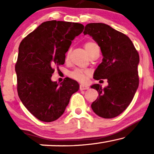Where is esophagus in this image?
Returning a JSON list of instances; mask_svg holds the SVG:
<instances>
[{
  "mask_svg": "<svg viewBox=\"0 0 154 154\" xmlns=\"http://www.w3.org/2000/svg\"><path fill=\"white\" fill-rule=\"evenodd\" d=\"M89 87H88V85H83V84H81V85H80V90H88Z\"/></svg>",
  "mask_w": 154,
  "mask_h": 154,
  "instance_id": "esophagus-1",
  "label": "esophagus"
}]
</instances>
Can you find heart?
I'll return each instance as SVG.
<instances>
[{
    "label": "heart",
    "instance_id": "heart-1",
    "mask_svg": "<svg viewBox=\"0 0 154 154\" xmlns=\"http://www.w3.org/2000/svg\"><path fill=\"white\" fill-rule=\"evenodd\" d=\"M84 48H85V50L87 51L88 54H89V56L94 51V50L97 49V48H99L98 45H97V43L92 41L87 42V43L84 45ZM68 54L69 52L66 54V57L68 56ZM88 74H89V72H88V71H83L81 70V69H76V70L72 71V72L70 73V76L73 79L76 80L78 81L83 82L85 81L86 77H87V75Z\"/></svg>",
    "mask_w": 154,
    "mask_h": 154
}]
</instances>
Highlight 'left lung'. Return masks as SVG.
<instances>
[{
  "label": "left lung",
  "mask_w": 154,
  "mask_h": 154,
  "mask_svg": "<svg viewBox=\"0 0 154 154\" xmlns=\"http://www.w3.org/2000/svg\"><path fill=\"white\" fill-rule=\"evenodd\" d=\"M97 43L102 51V62L94 73V79H106L108 86L102 88L94 84L99 96L91 104L99 116L113 119L129 106L139 86L138 52L129 38L103 23H90L83 31Z\"/></svg>",
  "instance_id": "1"
}]
</instances>
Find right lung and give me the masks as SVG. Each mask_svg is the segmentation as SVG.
Segmentation results:
<instances>
[{
  "instance_id": "1",
  "label": "right lung",
  "mask_w": 154,
  "mask_h": 154,
  "mask_svg": "<svg viewBox=\"0 0 154 154\" xmlns=\"http://www.w3.org/2000/svg\"><path fill=\"white\" fill-rule=\"evenodd\" d=\"M79 23L48 21L26 35L19 47L15 71L17 92L24 106L40 121H56L64 112L72 94L79 89L74 80L60 84L51 81L53 67L64 64L71 41L81 34Z\"/></svg>"
}]
</instances>
